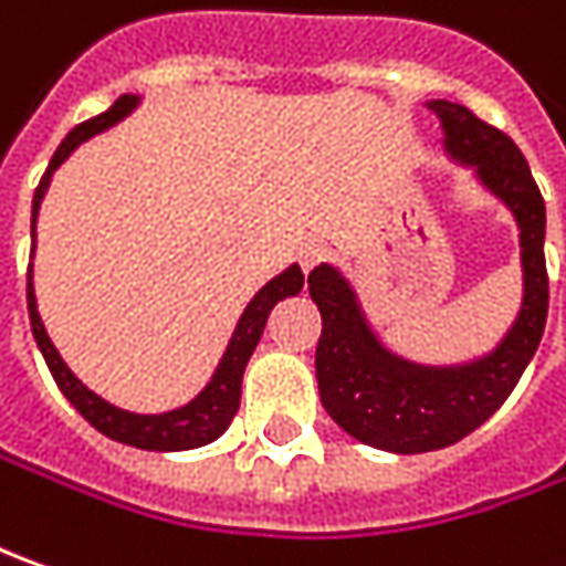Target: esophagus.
<instances>
[{
	"mask_svg": "<svg viewBox=\"0 0 566 566\" xmlns=\"http://www.w3.org/2000/svg\"><path fill=\"white\" fill-rule=\"evenodd\" d=\"M322 256H325V250H322L319 241H303L297 247V263H301L303 272H313L322 263Z\"/></svg>",
	"mask_w": 566,
	"mask_h": 566,
	"instance_id": "esophagus-1",
	"label": "esophagus"
}]
</instances>
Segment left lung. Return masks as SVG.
I'll list each match as a JSON object with an SVG mask.
<instances>
[{
    "label": "left lung",
    "instance_id": "obj_1",
    "mask_svg": "<svg viewBox=\"0 0 566 566\" xmlns=\"http://www.w3.org/2000/svg\"><path fill=\"white\" fill-rule=\"evenodd\" d=\"M439 115L444 153L473 168L476 181L511 209L520 231L523 303L495 350L470 363L429 366L395 354L366 319L354 284L332 263L310 272V297L322 313L316 379L328 417L369 448L422 454L479 429L514 391L536 354L548 316L545 200L523 153L497 127L460 103H426Z\"/></svg>",
    "mask_w": 566,
    "mask_h": 566
}]
</instances>
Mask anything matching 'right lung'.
Wrapping results in <instances>:
<instances>
[{
    "mask_svg": "<svg viewBox=\"0 0 566 566\" xmlns=\"http://www.w3.org/2000/svg\"><path fill=\"white\" fill-rule=\"evenodd\" d=\"M137 106H140V96L137 93H125L103 115H96V118H90L84 125H77L62 140V147L55 149L50 168H46L43 181H40L36 193H33V209H30V238H33V244H36V216H40V203H43V197L50 190L52 171L62 166L84 140H90L93 134H103L112 125H118ZM301 287L303 272L297 263L287 265L282 275H275L272 282L263 284L256 291V297L247 303V310L241 313L238 325H234V335H231V342L224 347L222 360L216 366L212 379L206 381L203 391L193 400H187L185 407L166 410V413H130V410H122V407H115V403L99 398L96 391H90L87 385L71 373L69 363L62 360V354L55 350V344L46 335V325H43L40 313H36L33 265L28 269V313L33 338H36V347H40L43 360L50 366L52 379L62 388V395L71 400V407L87 419L96 432H103L112 441L130 444V448H144V451H190V448H200V444L216 441L231 426V419H234L238 407H241V379H244L247 360H250V354L256 350V344L263 338L269 313L284 297L301 294Z\"/></svg>",
    "mask_w": 566,
    "mask_h": 566,
    "instance_id": "right-lung-1",
    "label": "right lung"
}]
</instances>
